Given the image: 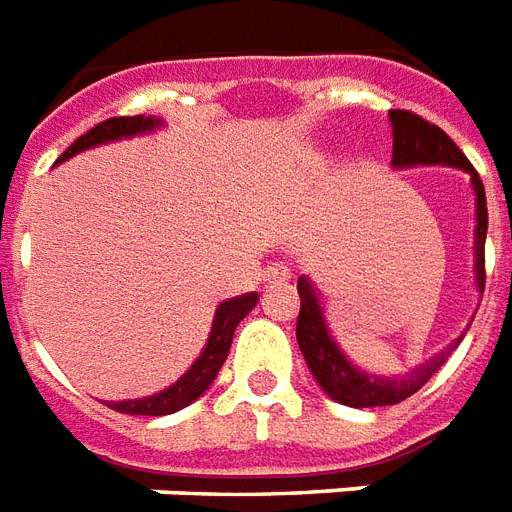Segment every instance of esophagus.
<instances>
[{
    "label": "esophagus",
    "instance_id": "esophagus-1",
    "mask_svg": "<svg viewBox=\"0 0 512 512\" xmlns=\"http://www.w3.org/2000/svg\"><path fill=\"white\" fill-rule=\"evenodd\" d=\"M260 279H263V284H273V281H287L289 279L287 265L271 263V265H268V268H263V273H260Z\"/></svg>",
    "mask_w": 512,
    "mask_h": 512
}]
</instances>
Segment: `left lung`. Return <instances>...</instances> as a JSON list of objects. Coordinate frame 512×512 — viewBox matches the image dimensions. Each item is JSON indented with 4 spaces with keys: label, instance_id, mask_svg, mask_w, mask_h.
Returning a JSON list of instances; mask_svg holds the SVG:
<instances>
[{
    "label": "left lung",
    "instance_id": "obj_1",
    "mask_svg": "<svg viewBox=\"0 0 512 512\" xmlns=\"http://www.w3.org/2000/svg\"><path fill=\"white\" fill-rule=\"evenodd\" d=\"M390 124H393V167H412V164H449V167H460L470 172L473 180V191H476V279L478 289L484 292L486 281V260H484V244H486V225H489V212H486V193L484 183L478 177L476 167L468 162V156L462 154L457 143L446 135L441 127L430 124L428 119L412 114V111H401L393 108L390 111ZM297 295H300V316H297V345L303 350L305 364L313 372L316 382L327 390V396L345 406H393L401 404L404 398L414 396L433 374L444 366V361L452 356V350L460 345L454 340L444 353H438L414 369L412 374L404 377H374L350 364L348 358L342 356L337 342L329 337L327 321L321 313V305L316 300V289L311 281L300 276L297 279Z\"/></svg>",
    "mask_w": 512,
    "mask_h": 512
}]
</instances>
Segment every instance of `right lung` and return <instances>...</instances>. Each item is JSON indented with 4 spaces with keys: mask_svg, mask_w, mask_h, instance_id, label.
<instances>
[{
    "mask_svg": "<svg viewBox=\"0 0 512 512\" xmlns=\"http://www.w3.org/2000/svg\"><path fill=\"white\" fill-rule=\"evenodd\" d=\"M156 119L151 116H114V119H106V122L95 124L92 130H87L82 138H76L71 146L60 154V159L55 164L66 162L74 154L84 151V148L100 146V143H108V140H119V138H132L138 132L154 130ZM257 305V292H247V295L233 297V300H225L220 303L215 313V321H212V332H209L207 348L201 350V356L196 358V364L188 369V372L170 385L162 393L148 398H135V401H108L111 409L124 414H146V417H162V414H172L183 406L193 404L196 398L204 393V390L212 385V380L220 372L228 350H231L233 332L239 327V321L247 316L252 308Z\"/></svg>",
    "mask_w": 512,
    "mask_h": 512,
    "instance_id": "right-lung-1",
    "label": "right lung"
}]
</instances>
